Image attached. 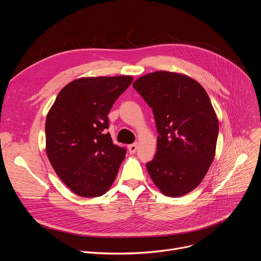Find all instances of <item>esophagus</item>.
<instances>
[{
  "mask_svg": "<svg viewBox=\"0 0 261 261\" xmlns=\"http://www.w3.org/2000/svg\"><path fill=\"white\" fill-rule=\"evenodd\" d=\"M137 150V143H132L128 145V151L130 154H134Z\"/></svg>",
  "mask_w": 261,
  "mask_h": 261,
  "instance_id": "obj_1",
  "label": "esophagus"
}]
</instances>
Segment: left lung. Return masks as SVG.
Listing matches in <instances>:
<instances>
[{
  "label": "left lung",
  "mask_w": 261,
  "mask_h": 261,
  "mask_svg": "<svg viewBox=\"0 0 261 261\" xmlns=\"http://www.w3.org/2000/svg\"><path fill=\"white\" fill-rule=\"evenodd\" d=\"M133 88L153 110L157 152L146 169L161 192L178 197L195 189L215 156L219 124L208 95L194 80L157 71Z\"/></svg>",
  "instance_id": "8db88e82"
}]
</instances>
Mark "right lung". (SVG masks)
I'll list each match as a JSON object with an SVG mask.
<instances>
[{
	"instance_id": "right-lung-1",
	"label": "right lung",
	"mask_w": 261,
	"mask_h": 261,
	"mask_svg": "<svg viewBox=\"0 0 261 261\" xmlns=\"http://www.w3.org/2000/svg\"><path fill=\"white\" fill-rule=\"evenodd\" d=\"M132 76L80 79L64 87L45 123L47 157L64 184L83 197L104 194L127 150L113 142L107 115Z\"/></svg>"
}]
</instances>
